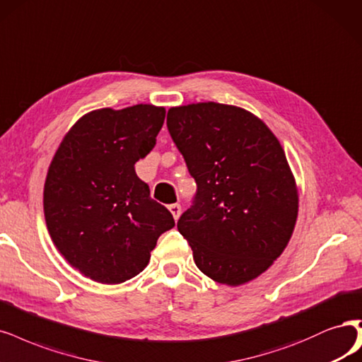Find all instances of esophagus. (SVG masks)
<instances>
[{
	"label": "esophagus",
	"instance_id": "1",
	"mask_svg": "<svg viewBox=\"0 0 362 362\" xmlns=\"http://www.w3.org/2000/svg\"><path fill=\"white\" fill-rule=\"evenodd\" d=\"M169 211L172 213L173 218L178 220L180 216H181V205L180 204H172V205H169Z\"/></svg>",
	"mask_w": 362,
	"mask_h": 362
}]
</instances>
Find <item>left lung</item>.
Wrapping results in <instances>:
<instances>
[{
  "label": "left lung",
  "mask_w": 362,
  "mask_h": 362,
  "mask_svg": "<svg viewBox=\"0 0 362 362\" xmlns=\"http://www.w3.org/2000/svg\"><path fill=\"white\" fill-rule=\"evenodd\" d=\"M168 130L197 184L178 220L196 267L228 286L259 277L283 253L298 217L279 139L252 112L214 102L170 107Z\"/></svg>",
  "instance_id": "obj_1"
}]
</instances>
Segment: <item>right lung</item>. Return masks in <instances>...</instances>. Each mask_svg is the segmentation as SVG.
<instances>
[{
    "label": "right lung",
    "mask_w": 362,
    "mask_h": 362,
    "mask_svg": "<svg viewBox=\"0 0 362 362\" xmlns=\"http://www.w3.org/2000/svg\"><path fill=\"white\" fill-rule=\"evenodd\" d=\"M165 107L97 109L64 136L47 170L43 209L49 235L85 277L118 284L148 265L158 236L175 226L149 196L134 163L156 145Z\"/></svg>",
    "instance_id": "obj_1"
}]
</instances>
